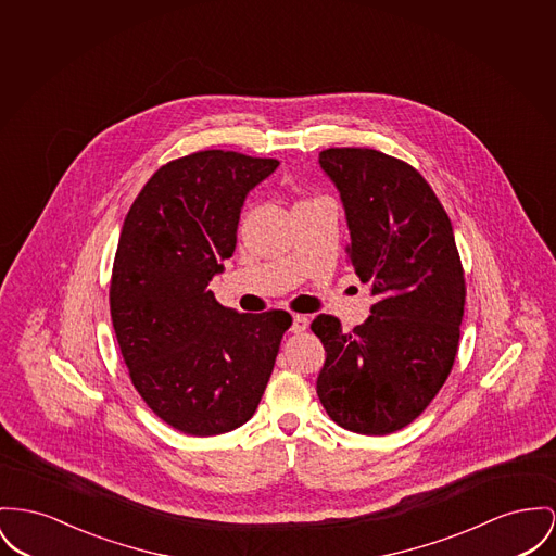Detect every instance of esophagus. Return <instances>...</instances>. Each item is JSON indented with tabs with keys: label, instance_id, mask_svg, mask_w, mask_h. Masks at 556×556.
Listing matches in <instances>:
<instances>
[{
	"label": "esophagus",
	"instance_id": "esophagus-1",
	"mask_svg": "<svg viewBox=\"0 0 556 556\" xmlns=\"http://www.w3.org/2000/svg\"><path fill=\"white\" fill-rule=\"evenodd\" d=\"M307 327H309V320L305 316L296 314L295 318H293V325H291V333H305Z\"/></svg>",
	"mask_w": 556,
	"mask_h": 556
}]
</instances>
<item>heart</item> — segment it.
<instances>
[{
    "mask_svg": "<svg viewBox=\"0 0 556 556\" xmlns=\"http://www.w3.org/2000/svg\"><path fill=\"white\" fill-rule=\"evenodd\" d=\"M301 202H312V200H301ZM301 202H296V204H301Z\"/></svg>",
    "mask_w": 556,
    "mask_h": 556,
    "instance_id": "1",
    "label": "heart"
}]
</instances>
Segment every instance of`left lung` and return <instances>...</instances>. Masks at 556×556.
Returning <instances> with one entry per match:
<instances>
[{"label": "left lung", "instance_id": "obj_1", "mask_svg": "<svg viewBox=\"0 0 556 556\" xmlns=\"http://www.w3.org/2000/svg\"><path fill=\"white\" fill-rule=\"evenodd\" d=\"M345 208L348 261L369 282L370 316L350 333L320 314L318 399L337 426L392 434L417 419L453 369L466 278L448 215L407 162L369 148L320 151Z\"/></svg>", "mask_w": 556, "mask_h": 556}]
</instances>
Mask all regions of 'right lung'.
I'll return each instance as SVG.
<instances>
[{
    "label": "right lung",
    "mask_w": 556,
    "mask_h": 556,
    "mask_svg": "<svg viewBox=\"0 0 556 556\" xmlns=\"http://www.w3.org/2000/svg\"><path fill=\"white\" fill-rule=\"evenodd\" d=\"M278 164L223 149L170 160L122 225L110 285L117 345L146 405L189 437L253 417L293 325L285 309L238 314L208 291L233 255L247 193Z\"/></svg>",
    "instance_id": "obj_1"
}]
</instances>
